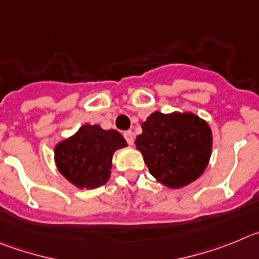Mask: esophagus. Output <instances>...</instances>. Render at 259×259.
Segmentation results:
<instances>
[{
	"mask_svg": "<svg viewBox=\"0 0 259 259\" xmlns=\"http://www.w3.org/2000/svg\"><path fill=\"white\" fill-rule=\"evenodd\" d=\"M124 137H125V139H126V142H127V144H130V146H132L133 143H134V134H133V132H125L124 133Z\"/></svg>",
	"mask_w": 259,
	"mask_h": 259,
	"instance_id": "1",
	"label": "esophagus"
}]
</instances>
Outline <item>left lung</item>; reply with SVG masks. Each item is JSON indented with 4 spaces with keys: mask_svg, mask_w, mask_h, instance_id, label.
Segmentation results:
<instances>
[{
    "mask_svg": "<svg viewBox=\"0 0 259 259\" xmlns=\"http://www.w3.org/2000/svg\"><path fill=\"white\" fill-rule=\"evenodd\" d=\"M135 144L150 173L170 188L196 181L209 162L211 132L193 113L153 112L142 125Z\"/></svg>",
    "mask_w": 259,
    "mask_h": 259,
    "instance_id": "1",
    "label": "left lung"
}]
</instances>
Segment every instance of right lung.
Listing matches in <instances>:
<instances>
[{
	"mask_svg": "<svg viewBox=\"0 0 259 259\" xmlns=\"http://www.w3.org/2000/svg\"><path fill=\"white\" fill-rule=\"evenodd\" d=\"M122 147H126V141L116 130L83 125L73 137L55 147V162L74 186L95 188L108 181L113 152Z\"/></svg>",
	"mask_w": 259,
	"mask_h": 259,
	"instance_id": "obj_1",
	"label": "right lung"
}]
</instances>
